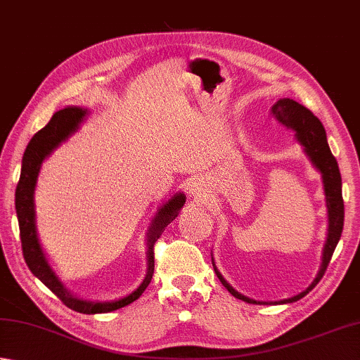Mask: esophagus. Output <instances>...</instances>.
<instances>
[{"label": "esophagus", "mask_w": 360, "mask_h": 360, "mask_svg": "<svg viewBox=\"0 0 360 360\" xmlns=\"http://www.w3.org/2000/svg\"><path fill=\"white\" fill-rule=\"evenodd\" d=\"M207 185L205 181L200 180V179H194L189 183V194L194 195V199H200V198H205L207 195Z\"/></svg>", "instance_id": "obj_1"}]
</instances>
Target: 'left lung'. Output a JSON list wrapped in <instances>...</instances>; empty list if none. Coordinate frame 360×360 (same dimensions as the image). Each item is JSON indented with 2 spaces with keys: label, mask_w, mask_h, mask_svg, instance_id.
<instances>
[{
  "label": "left lung",
  "mask_w": 360,
  "mask_h": 360,
  "mask_svg": "<svg viewBox=\"0 0 360 360\" xmlns=\"http://www.w3.org/2000/svg\"><path fill=\"white\" fill-rule=\"evenodd\" d=\"M271 114H273L281 124H283L287 128H291V130L295 131L297 142L304 147V152H306L309 160L311 161V165L321 172L324 194H326L328 219H329L328 240L323 249V262H321L320 271H318V274L315 277V281L311 282L310 285L302 291V293L296 295L293 297H288V300L274 302V304H288V302H295L297 300H301V297L306 296L309 291L314 288L318 282H320L324 271H326L328 264L332 259V254H334V250L337 248V243L340 240L342 230H343V219H345V207H343V198H342V175H340V171H338L337 160L334 158V155H332L330 148L328 146L324 127L321 122L318 120V117L314 116V112L309 111L306 106L300 105L295 100L281 98L276 101L273 108H271ZM213 268H214L216 276H218L219 281L222 282V285L229 290V293L232 296L238 297V300L249 304H268V302L250 300V297L238 293V291H236L221 276L218 268L214 266V262H213Z\"/></svg>",
  "instance_id": "1"
}]
</instances>
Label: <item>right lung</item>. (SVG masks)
I'll list each match as a JSON object with an SVG mask.
<instances>
[{"mask_svg":"<svg viewBox=\"0 0 360 360\" xmlns=\"http://www.w3.org/2000/svg\"><path fill=\"white\" fill-rule=\"evenodd\" d=\"M87 110L78 106L64 108L58 112L53 114L51 120L46 124L42 130L34 134L26 147L23 161H22V172H20V180L15 189V210L20 227V240H22V249L25 262L31 269V273L37 279L45 283L67 307L79 311V314L94 315V314H108V311L117 310L125 307L144 293L152 281L153 269H155V255L153 246L165 227H167L175 218H177L181 207L185 205L186 195L177 193L171 199L158 208V213L155 216L150 229L147 233V274L146 279L142 281L141 285L120 300L100 302V301H86L73 296L67 290L63 282H60L56 273L51 269L49 260H46L42 246H40L36 230V210H34V191H36L37 177L40 172V166L46 157H50L51 152L56 148L60 142L69 139V136L78 130L81 122H83Z\"/></svg>","mask_w":360,"mask_h":360,"instance_id":"add662e5","label":"right lung"}]
</instances>
